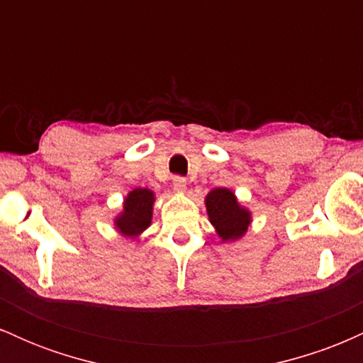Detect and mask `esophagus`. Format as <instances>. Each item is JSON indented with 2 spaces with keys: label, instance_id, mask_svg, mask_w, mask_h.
<instances>
[{
  "label": "esophagus",
  "instance_id": "esophagus-1",
  "mask_svg": "<svg viewBox=\"0 0 363 363\" xmlns=\"http://www.w3.org/2000/svg\"><path fill=\"white\" fill-rule=\"evenodd\" d=\"M172 187L176 193H184L186 191V179L181 176H176L172 179Z\"/></svg>",
  "mask_w": 363,
  "mask_h": 363
}]
</instances>
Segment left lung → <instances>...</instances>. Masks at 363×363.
Returning a JSON list of instances; mask_svg holds the SVG:
<instances>
[{
  "mask_svg": "<svg viewBox=\"0 0 363 363\" xmlns=\"http://www.w3.org/2000/svg\"><path fill=\"white\" fill-rule=\"evenodd\" d=\"M206 210L216 234L223 240L240 239L251 223V213L237 203L235 194L227 187H216L208 193Z\"/></svg>",
  "mask_w": 363,
  "mask_h": 363,
  "instance_id": "obj_1",
  "label": "left lung"
}]
</instances>
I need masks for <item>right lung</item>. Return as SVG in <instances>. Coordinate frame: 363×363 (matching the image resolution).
<instances>
[{
	"label": "right lung",
	"instance_id": "add662e5",
	"mask_svg": "<svg viewBox=\"0 0 363 363\" xmlns=\"http://www.w3.org/2000/svg\"><path fill=\"white\" fill-rule=\"evenodd\" d=\"M153 201L155 198L150 189H133L124 199V211L116 218V227L121 234L128 237L140 235L152 222Z\"/></svg>",
	"mask_w": 363,
	"mask_h": 363
}]
</instances>
